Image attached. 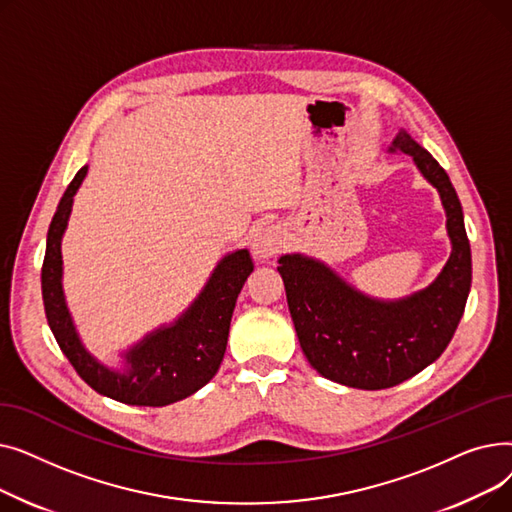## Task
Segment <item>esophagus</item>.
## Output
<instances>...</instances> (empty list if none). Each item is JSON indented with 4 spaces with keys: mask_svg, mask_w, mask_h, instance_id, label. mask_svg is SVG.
<instances>
[{
    "mask_svg": "<svg viewBox=\"0 0 512 512\" xmlns=\"http://www.w3.org/2000/svg\"><path fill=\"white\" fill-rule=\"evenodd\" d=\"M286 240V232L282 226H261L251 234V251L257 259L265 261L274 257Z\"/></svg>",
    "mask_w": 512,
    "mask_h": 512,
    "instance_id": "esophagus-1",
    "label": "esophagus"
}]
</instances>
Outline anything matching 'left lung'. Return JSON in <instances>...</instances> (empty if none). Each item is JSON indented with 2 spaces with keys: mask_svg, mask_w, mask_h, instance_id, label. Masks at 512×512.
I'll return each instance as SVG.
<instances>
[{
  "mask_svg": "<svg viewBox=\"0 0 512 512\" xmlns=\"http://www.w3.org/2000/svg\"><path fill=\"white\" fill-rule=\"evenodd\" d=\"M390 151L409 153L434 184L446 211L452 251L440 276L398 301L371 299L301 253L282 255L290 317L311 367L324 378L361 390H384L434 363L452 340L471 288V247L463 207L444 168L400 130Z\"/></svg>",
  "mask_w": 512,
  "mask_h": 512,
  "instance_id": "left-lung-1",
  "label": "left lung"
}]
</instances>
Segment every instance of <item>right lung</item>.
Here are the masks:
<instances>
[{
  "label": "right lung",
  "mask_w": 512,
  "mask_h": 512,
  "mask_svg": "<svg viewBox=\"0 0 512 512\" xmlns=\"http://www.w3.org/2000/svg\"><path fill=\"white\" fill-rule=\"evenodd\" d=\"M80 168L60 199L47 232L41 290L47 324L76 373L95 392L134 407H166L201 390L220 369L226 353L230 319L253 272L247 249L226 255L207 280L199 297L174 324L147 334L122 355L126 369H110L97 361L78 338L62 290V236L72 201L87 176Z\"/></svg>",
  "instance_id": "add662e5"
}]
</instances>
